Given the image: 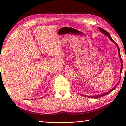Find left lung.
<instances>
[{
	"instance_id": "left-lung-1",
	"label": "left lung",
	"mask_w": 126,
	"mask_h": 126,
	"mask_svg": "<svg viewBox=\"0 0 126 126\" xmlns=\"http://www.w3.org/2000/svg\"><path fill=\"white\" fill-rule=\"evenodd\" d=\"M98 28L99 29L100 31H101L102 33H104V35H106V36H107V37H108L110 38V40L112 41V42H113V43H115V45H116V46H117V48H118V55H119V57H120V60H121V70H120V72H121H121H122V65H123V64H122V58H121V54H120V48H119V47H118V45L117 44V43H116V42H115V41H114V40L112 39V37H111V36L110 35V34H109V33L108 32L106 31V30H105L104 29H103L101 28V27H98ZM120 81H119L118 83L117 84V85H116L115 87H114L110 91H108V92H106V93H104V94H100V95H95V96H86V95H82V94H81V96H85V97H89V98H94V99H97V98H99V97H102V96H104L106 95H107V94H109L111 92V91H112L114 90V89H116V87H117V86L118 85L119 83H120Z\"/></svg>"
}]
</instances>
